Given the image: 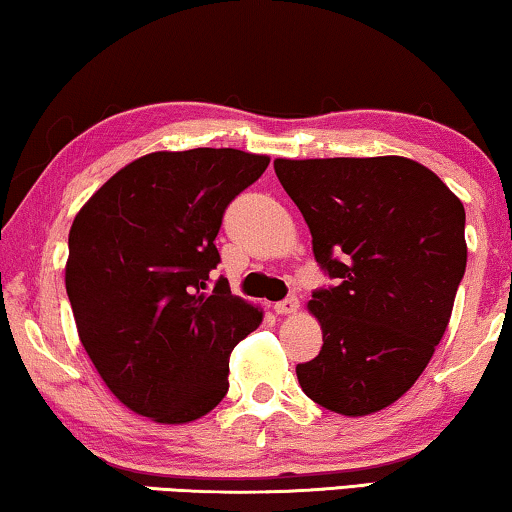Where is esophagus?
Segmentation results:
<instances>
[{
    "label": "esophagus",
    "instance_id": "34e87169",
    "mask_svg": "<svg viewBox=\"0 0 512 512\" xmlns=\"http://www.w3.org/2000/svg\"><path fill=\"white\" fill-rule=\"evenodd\" d=\"M273 308H276L278 315H292V313L299 311V299L297 297H287L283 301H278V304Z\"/></svg>",
    "mask_w": 512,
    "mask_h": 512
}]
</instances>
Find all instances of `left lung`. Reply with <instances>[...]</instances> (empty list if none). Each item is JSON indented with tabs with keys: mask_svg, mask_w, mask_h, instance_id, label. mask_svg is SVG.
I'll list each match as a JSON object with an SVG mask.
<instances>
[{
	"mask_svg": "<svg viewBox=\"0 0 512 512\" xmlns=\"http://www.w3.org/2000/svg\"><path fill=\"white\" fill-rule=\"evenodd\" d=\"M273 169L334 278L308 301L322 350L297 364L301 390L341 415L383 410L422 376L450 322L466 271L462 201L397 155L276 160Z\"/></svg>",
	"mask_w": 512,
	"mask_h": 512,
	"instance_id": "left-lung-1",
	"label": "left lung"
}]
</instances>
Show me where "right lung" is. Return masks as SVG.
<instances>
[{
	"mask_svg": "<svg viewBox=\"0 0 512 512\" xmlns=\"http://www.w3.org/2000/svg\"><path fill=\"white\" fill-rule=\"evenodd\" d=\"M269 157L234 148L143 155L74 218L64 283L78 336L106 387L134 413L183 424L229 390V355L262 322L234 297L215 236L225 208Z\"/></svg>",
	"mask_w": 512,
	"mask_h": 512,
	"instance_id": "add662e5",
	"label": "right lung"
}]
</instances>
